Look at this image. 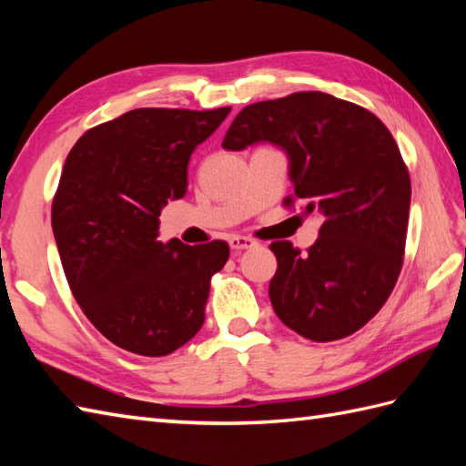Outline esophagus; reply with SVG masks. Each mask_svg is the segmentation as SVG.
I'll list each match as a JSON object with an SVG mask.
<instances>
[{
    "instance_id": "obj_1",
    "label": "esophagus",
    "mask_w": 466,
    "mask_h": 466,
    "mask_svg": "<svg viewBox=\"0 0 466 466\" xmlns=\"http://www.w3.org/2000/svg\"><path fill=\"white\" fill-rule=\"evenodd\" d=\"M228 244H230L232 250H246V248H254L256 242L252 238H246V236H232L230 240H228Z\"/></svg>"
}]
</instances>
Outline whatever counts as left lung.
<instances>
[{"instance_id":"1","label":"left lung","mask_w":466,"mask_h":466,"mask_svg":"<svg viewBox=\"0 0 466 466\" xmlns=\"http://www.w3.org/2000/svg\"><path fill=\"white\" fill-rule=\"evenodd\" d=\"M270 142L289 154L294 194L320 216L306 254L272 242L276 316L300 336L330 342L350 336L379 312L399 280L410 210V176L379 117L322 92H296L246 106L222 146L244 150Z\"/></svg>"}]
</instances>
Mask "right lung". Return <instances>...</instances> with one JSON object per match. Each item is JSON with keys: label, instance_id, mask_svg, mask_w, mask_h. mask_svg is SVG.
<instances>
[{"label": "right lung", "instance_id": "1", "mask_svg": "<svg viewBox=\"0 0 466 466\" xmlns=\"http://www.w3.org/2000/svg\"><path fill=\"white\" fill-rule=\"evenodd\" d=\"M230 107H137L87 130L67 154L52 228L69 289L107 340L140 356L180 349L204 324L230 248L157 240L160 212L187 190V162Z\"/></svg>", "mask_w": 466, "mask_h": 466}]
</instances>
